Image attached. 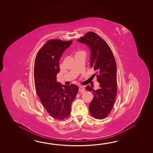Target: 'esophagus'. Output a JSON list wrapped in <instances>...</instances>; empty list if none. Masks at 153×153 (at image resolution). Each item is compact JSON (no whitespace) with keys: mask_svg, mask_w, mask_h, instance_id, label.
Here are the masks:
<instances>
[{"mask_svg":"<svg viewBox=\"0 0 153 153\" xmlns=\"http://www.w3.org/2000/svg\"><path fill=\"white\" fill-rule=\"evenodd\" d=\"M84 90H85V88H84V87L83 86H79V91H80L81 93H83Z\"/></svg>","mask_w":153,"mask_h":153,"instance_id":"esophagus-1","label":"esophagus"}]
</instances>
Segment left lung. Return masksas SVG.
<instances>
[{
    "label": "left lung",
    "instance_id": "left-lung-1",
    "mask_svg": "<svg viewBox=\"0 0 153 153\" xmlns=\"http://www.w3.org/2000/svg\"><path fill=\"white\" fill-rule=\"evenodd\" d=\"M77 41L90 49V65L95 70L99 83V89L97 90L91 86L86 87V90L93 92L94 94L89 105L90 112L94 118L104 119L112 109L117 92V69L114 57L107 43L95 33L88 32Z\"/></svg>",
    "mask_w": 153,
    "mask_h": 153
}]
</instances>
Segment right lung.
Masks as SVG:
<instances>
[{"mask_svg":"<svg viewBox=\"0 0 153 153\" xmlns=\"http://www.w3.org/2000/svg\"><path fill=\"white\" fill-rule=\"evenodd\" d=\"M73 41L51 40L39 50L35 58L34 78L38 96L53 118L63 120L70 115L71 106L78 86L57 82L59 61Z\"/></svg>","mask_w":153,"mask_h":153,"instance_id":"add662e5","label":"right lung"}]
</instances>
